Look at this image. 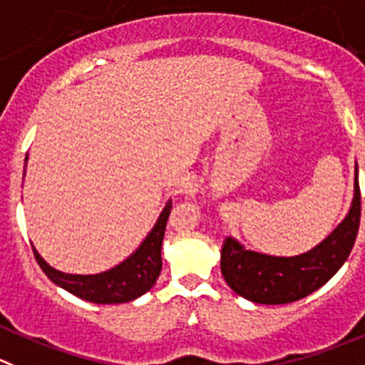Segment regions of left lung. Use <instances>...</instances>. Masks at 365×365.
Instances as JSON below:
<instances>
[{
  "label": "left lung",
  "instance_id": "8db88e82",
  "mask_svg": "<svg viewBox=\"0 0 365 365\" xmlns=\"http://www.w3.org/2000/svg\"><path fill=\"white\" fill-rule=\"evenodd\" d=\"M360 225L359 167L355 165L351 207L312 250L299 255H270L245 248L229 237L221 250V274L237 295L257 304H288L324 286L346 263Z\"/></svg>",
  "mask_w": 365,
  "mask_h": 365
}]
</instances>
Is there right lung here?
I'll use <instances>...</instances> for the list:
<instances>
[{
    "label": "right lung",
    "mask_w": 365,
    "mask_h": 365,
    "mask_svg": "<svg viewBox=\"0 0 365 365\" xmlns=\"http://www.w3.org/2000/svg\"><path fill=\"white\" fill-rule=\"evenodd\" d=\"M26 162H29V155L25 158V169ZM171 205L173 203L169 200L162 209V212H160L156 223L153 225V229L149 230L144 241L138 245V248L110 270L90 275L66 274V272L50 267L41 257L36 247H32L37 264L53 284L61 286L63 290L70 292L75 297L84 299L88 302L122 304V302L135 301L140 295H144L145 292L151 290L160 272H162V241L163 232H165L167 217L171 212Z\"/></svg>",
    "instance_id": "right-lung-1"
}]
</instances>
